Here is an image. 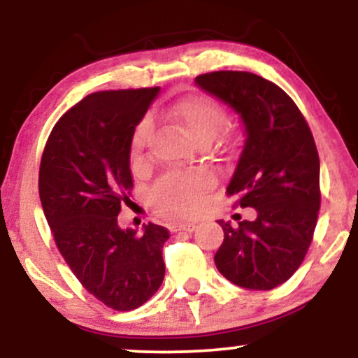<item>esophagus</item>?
Segmentation results:
<instances>
[{
	"mask_svg": "<svg viewBox=\"0 0 358 358\" xmlns=\"http://www.w3.org/2000/svg\"><path fill=\"white\" fill-rule=\"evenodd\" d=\"M171 232H193L196 229L195 224H190V222H187V224H173L171 225Z\"/></svg>",
	"mask_w": 358,
	"mask_h": 358,
	"instance_id": "34e87169",
	"label": "esophagus"
}]
</instances>
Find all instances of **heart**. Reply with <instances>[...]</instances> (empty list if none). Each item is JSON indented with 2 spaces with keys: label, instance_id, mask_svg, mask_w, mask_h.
I'll use <instances>...</instances> for the list:
<instances>
[{
  "label": "heart",
  "instance_id": "obj_1",
  "mask_svg": "<svg viewBox=\"0 0 358 358\" xmlns=\"http://www.w3.org/2000/svg\"><path fill=\"white\" fill-rule=\"evenodd\" d=\"M166 114L182 127V131L199 146L213 141L225 122V110L217 101L200 94L180 97ZM150 124L141 122L131 141V156L139 162L146 148ZM207 188V178L199 173H171L163 176L151 188V200L159 210L176 217H190L202 207V193Z\"/></svg>",
  "mask_w": 358,
  "mask_h": 358
}]
</instances>
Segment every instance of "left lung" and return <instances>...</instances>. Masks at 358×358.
Masks as SVG:
<instances>
[{"label": "left lung", "instance_id": "obj_1", "mask_svg": "<svg viewBox=\"0 0 358 358\" xmlns=\"http://www.w3.org/2000/svg\"><path fill=\"white\" fill-rule=\"evenodd\" d=\"M195 84L239 114L245 141L227 195L257 219L232 227L219 220L224 242L217 269L245 289H273L301 266L313 241L320 202V158L313 134L294 101L250 72L202 73Z\"/></svg>", "mask_w": 358, "mask_h": 358}]
</instances>
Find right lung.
<instances>
[{
  "label": "right lung",
  "mask_w": 358,
  "mask_h": 358,
  "mask_svg": "<svg viewBox=\"0 0 358 358\" xmlns=\"http://www.w3.org/2000/svg\"><path fill=\"white\" fill-rule=\"evenodd\" d=\"M158 92L89 94L57 121L40 162V200L62 257L92 296L116 311L145 305L165 278L166 229L150 222L138 234L117 225L133 190L134 129Z\"/></svg>",
  "instance_id": "right-lung-1"
}]
</instances>
